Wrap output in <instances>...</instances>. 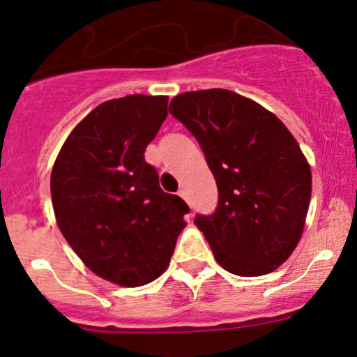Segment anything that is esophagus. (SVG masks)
<instances>
[{
	"instance_id": "esophagus-1",
	"label": "esophagus",
	"mask_w": 357,
	"mask_h": 357,
	"mask_svg": "<svg viewBox=\"0 0 357 357\" xmlns=\"http://www.w3.org/2000/svg\"><path fill=\"white\" fill-rule=\"evenodd\" d=\"M178 195L183 197V199H188V192H186V190H179L178 191Z\"/></svg>"
}]
</instances>
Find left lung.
<instances>
[{
	"label": "left lung",
	"mask_w": 357,
	"mask_h": 357,
	"mask_svg": "<svg viewBox=\"0 0 357 357\" xmlns=\"http://www.w3.org/2000/svg\"><path fill=\"white\" fill-rule=\"evenodd\" d=\"M169 113L216 179V211L195 218L216 261L236 276L274 271L298 246L311 199V167L293 135L271 111L221 88L178 94Z\"/></svg>",
	"instance_id": "obj_1"
}]
</instances>
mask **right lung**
<instances>
[{
    "label": "right lung",
    "instance_id": "1",
    "mask_svg": "<svg viewBox=\"0 0 357 357\" xmlns=\"http://www.w3.org/2000/svg\"><path fill=\"white\" fill-rule=\"evenodd\" d=\"M167 116V96L101 102L64 141L51 171L56 222L94 274L137 287L160 278L190 213L160 188L146 146Z\"/></svg>",
    "mask_w": 357,
    "mask_h": 357
}]
</instances>
